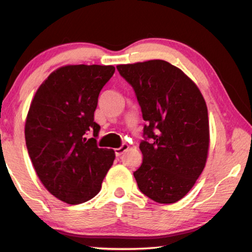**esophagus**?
<instances>
[{"label":"esophagus","mask_w":252,"mask_h":252,"mask_svg":"<svg viewBox=\"0 0 252 252\" xmlns=\"http://www.w3.org/2000/svg\"><path fill=\"white\" fill-rule=\"evenodd\" d=\"M127 149H129V146H127L126 143H123L120 148H117L116 150H114V152H116L117 157H120L122 153H125L127 150Z\"/></svg>","instance_id":"1"}]
</instances>
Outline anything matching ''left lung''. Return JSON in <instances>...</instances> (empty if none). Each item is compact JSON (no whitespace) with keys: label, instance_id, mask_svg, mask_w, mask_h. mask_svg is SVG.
I'll list each match as a JSON object with an SVG mask.
<instances>
[{"label":"left lung","instance_id":"1","mask_svg":"<svg viewBox=\"0 0 252 252\" xmlns=\"http://www.w3.org/2000/svg\"><path fill=\"white\" fill-rule=\"evenodd\" d=\"M146 121L133 176L140 191L159 203H174L194 186L209 149L208 109L201 92L177 66L163 60L121 64Z\"/></svg>","mask_w":252,"mask_h":252}]
</instances>
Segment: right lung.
<instances>
[{
	"mask_svg": "<svg viewBox=\"0 0 252 252\" xmlns=\"http://www.w3.org/2000/svg\"><path fill=\"white\" fill-rule=\"evenodd\" d=\"M112 65H66L37 89L25 122V141L36 174L54 197L70 204L99 193L114 151L96 144L94 111ZM89 133L94 138L87 139Z\"/></svg>",
	"mask_w": 252,
	"mask_h": 252,
	"instance_id": "right-lung-1",
	"label": "right lung"
}]
</instances>
